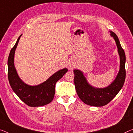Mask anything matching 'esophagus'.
I'll list each match as a JSON object with an SVG mask.
<instances>
[{
  "label": "esophagus",
  "mask_w": 133,
  "mask_h": 133,
  "mask_svg": "<svg viewBox=\"0 0 133 133\" xmlns=\"http://www.w3.org/2000/svg\"><path fill=\"white\" fill-rule=\"evenodd\" d=\"M74 67H75V64H74V63H73V61H70L69 63V69H72Z\"/></svg>",
  "instance_id": "34e87169"
}]
</instances>
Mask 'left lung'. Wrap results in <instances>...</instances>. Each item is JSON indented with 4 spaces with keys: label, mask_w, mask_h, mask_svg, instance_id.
<instances>
[{
    "label": "left lung",
    "mask_w": 133,
    "mask_h": 133,
    "mask_svg": "<svg viewBox=\"0 0 133 133\" xmlns=\"http://www.w3.org/2000/svg\"><path fill=\"white\" fill-rule=\"evenodd\" d=\"M115 41L120 58L119 70L115 80L105 88H96L89 84L84 73L78 69L73 70L75 85L78 96L84 103L92 106L101 107L108 104L118 94L124 85L125 79V54L115 33L109 31Z\"/></svg>",
    "instance_id": "1"
}]
</instances>
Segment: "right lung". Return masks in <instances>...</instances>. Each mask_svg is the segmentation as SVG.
<instances>
[{"label":"right lung","mask_w":133,"mask_h":133,"mask_svg":"<svg viewBox=\"0 0 133 133\" xmlns=\"http://www.w3.org/2000/svg\"><path fill=\"white\" fill-rule=\"evenodd\" d=\"M21 35L11 49L8 60L9 82L14 92L27 105L30 107L45 106L52 101L55 95V84L68 70L66 68L61 69L37 85H29L24 82L19 77L14 66L15 49Z\"/></svg>","instance_id":"right-lung-1"}]
</instances>
